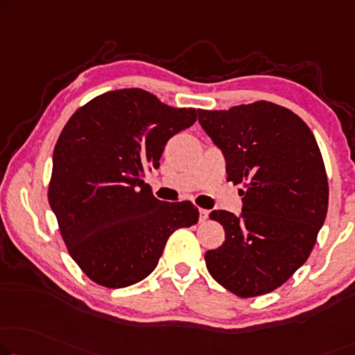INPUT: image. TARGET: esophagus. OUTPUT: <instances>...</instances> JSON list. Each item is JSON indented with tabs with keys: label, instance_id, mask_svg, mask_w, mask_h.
<instances>
[{
	"label": "esophagus",
	"instance_id": "1",
	"mask_svg": "<svg viewBox=\"0 0 355 355\" xmlns=\"http://www.w3.org/2000/svg\"><path fill=\"white\" fill-rule=\"evenodd\" d=\"M209 218V210L207 209H199V221H205Z\"/></svg>",
	"mask_w": 355,
	"mask_h": 355
}]
</instances>
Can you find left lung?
I'll list each match as a JSON object with an SVG mask.
<instances>
[{"mask_svg":"<svg viewBox=\"0 0 355 355\" xmlns=\"http://www.w3.org/2000/svg\"><path fill=\"white\" fill-rule=\"evenodd\" d=\"M223 151L228 182L242 183V214L214 210L225 242L205 253L210 276L241 298L272 292L303 266L329 209V180L308 124L271 102L198 110Z\"/></svg>","mask_w":355,"mask_h":355,"instance_id":"obj_1","label":"left lung"}]
</instances>
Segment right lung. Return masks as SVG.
I'll return each instance as SVG.
<instances>
[{"label": "right lung", "instance_id": "right-lung-1", "mask_svg": "<svg viewBox=\"0 0 355 355\" xmlns=\"http://www.w3.org/2000/svg\"><path fill=\"white\" fill-rule=\"evenodd\" d=\"M196 119L194 108L119 89L83 105L62 129L47 198L68 253L95 284L140 282L172 232L198 223L194 204L164 202L144 182L148 167H159L168 139Z\"/></svg>", "mask_w": 355, "mask_h": 355}]
</instances>
